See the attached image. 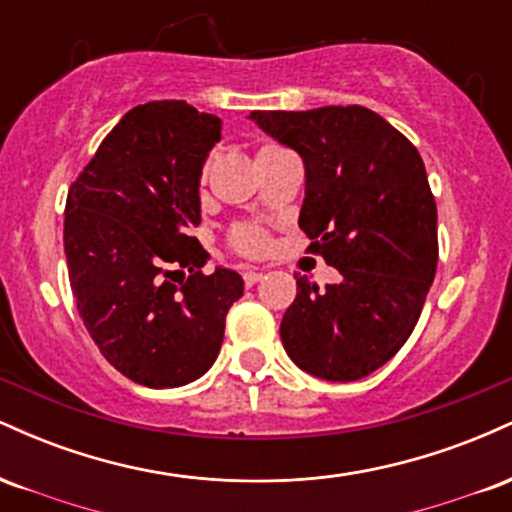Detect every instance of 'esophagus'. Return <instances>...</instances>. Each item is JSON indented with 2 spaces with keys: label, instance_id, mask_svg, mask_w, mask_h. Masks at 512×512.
<instances>
[{
  "label": "esophagus",
  "instance_id": "34e87169",
  "mask_svg": "<svg viewBox=\"0 0 512 512\" xmlns=\"http://www.w3.org/2000/svg\"><path fill=\"white\" fill-rule=\"evenodd\" d=\"M262 272H255V269H248V272H243V281L245 286H255L257 281H262Z\"/></svg>",
  "mask_w": 512,
  "mask_h": 512
}]
</instances>
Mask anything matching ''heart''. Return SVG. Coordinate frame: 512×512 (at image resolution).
Returning a JSON list of instances; mask_svg holds the SVG:
<instances>
[{"instance_id":"1","label":"heart","mask_w":512,"mask_h":512,"mask_svg":"<svg viewBox=\"0 0 512 512\" xmlns=\"http://www.w3.org/2000/svg\"><path fill=\"white\" fill-rule=\"evenodd\" d=\"M264 149H269V146H264ZM202 178L207 180V168H204ZM233 243H236V248L240 252H245V255H260V252L267 250V236H264L260 228H250V226L238 228Z\"/></svg>"}]
</instances>
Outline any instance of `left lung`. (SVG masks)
Returning a JSON list of instances; mask_svg holds the SVG:
<instances>
[{
    "instance_id": "obj_1",
    "label": "left lung",
    "mask_w": 512,
    "mask_h": 512,
    "mask_svg": "<svg viewBox=\"0 0 512 512\" xmlns=\"http://www.w3.org/2000/svg\"><path fill=\"white\" fill-rule=\"evenodd\" d=\"M250 120L303 158L298 226L342 274L325 291L296 279L279 327L286 354L315 378H366L414 332L436 276L438 211L424 161L363 105L255 110Z\"/></svg>"
}]
</instances>
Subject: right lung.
I'll return each instance as SVG.
<instances>
[{"label":"right lung","mask_w":512,"mask_h":512,"mask_svg":"<svg viewBox=\"0 0 512 512\" xmlns=\"http://www.w3.org/2000/svg\"><path fill=\"white\" fill-rule=\"evenodd\" d=\"M221 120L185 101L137 105L113 127L64 209L76 308L108 363L146 387L202 378L226 313L243 296L233 269L204 274L199 178Z\"/></svg>","instance_id":"obj_1"}]
</instances>
